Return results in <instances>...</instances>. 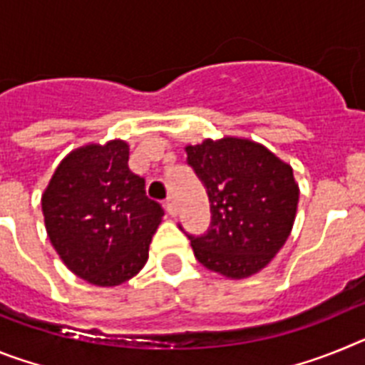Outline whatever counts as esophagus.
<instances>
[{"label":"esophagus","mask_w":365,"mask_h":365,"mask_svg":"<svg viewBox=\"0 0 365 365\" xmlns=\"http://www.w3.org/2000/svg\"><path fill=\"white\" fill-rule=\"evenodd\" d=\"M164 208H166V212L170 215H172V217L177 214V206H175V201H173L172 195H170V197L166 199V202H164Z\"/></svg>","instance_id":"obj_1"}]
</instances>
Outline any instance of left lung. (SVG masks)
Returning a JSON list of instances; mask_svg holds the SVG:
<instances>
[{
    "mask_svg": "<svg viewBox=\"0 0 365 365\" xmlns=\"http://www.w3.org/2000/svg\"><path fill=\"white\" fill-rule=\"evenodd\" d=\"M185 151L212 210L208 234L190 237L197 261L228 279L261 272L294 227L299 186L292 166L263 144L230 135Z\"/></svg>",
    "mask_w": 365,
    "mask_h": 365,
    "instance_id": "8db88e82",
    "label": "left lung"
}]
</instances>
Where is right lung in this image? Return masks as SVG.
<instances>
[{"mask_svg": "<svg viewBox=\"0 0 365 365\" xmlns=\"http://www.w3.org/2000/svg\"><path fill=\"white\" fill-rule=\"evenodd\" d=\"M122 138L87 143L60 160L41 193L45 230L63 265L96 287H117L146 265L163 221Z\"/></svg>", "mask_w": 365, "mask_h": 365, "instance_id": "right-lung-1", "label": "right lung"}]
</instances>
